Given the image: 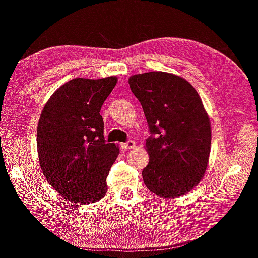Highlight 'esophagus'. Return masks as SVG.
<instances>
[{
	"mask_svg": "<svg viewBox=\"0 0 258 258\" xmlns=\"http://www.w3.org/2000/svg\"><path fill=\"white\" fill-rule=\"evenodd\" d=\"M134 147H135V142L133 141V140H128V141L121 143V148H123L124 150L132 149V148H134Z\"/></svg>",
	"mask_w": 258,
	"mask_h": 258,
	"instance_id": "34e87169",
	"label": "esophagus"
}]
</instances>
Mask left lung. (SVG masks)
<instances>
[{"mask_svg":"<svg viewBox=\"0 0 258 258\" xmlns=\"http://www.w3.org/2000/svg\"><path fill=\"white\" fill-rule=\"evenodd\" d=\"M128 83L150 132L143 182L160 197L186 194L202 180L211 152V123L202 99L189 82L164 72L133 75Z\"/></svg>","mask_w":258,"mask_h":258,"instance_id":"8db88e82","label":"left lung"}]
</instances>
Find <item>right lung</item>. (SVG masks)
Returning <instances> with one entry per match:
<instances>
[{
	"mask_svg": "<svg viewBox=\"0 0 258 258\" xmlns=\"http://www.w3.org/2000/svg\"><path fill=\"white\" fill-rule=\"evenodd\" d=\"M117 83L75 78L59 87L43 108L37 151L47 182L64 199L95 203L107 192V176L119 154L107 143L100 110Z\"/></svg>",
	"mask_w": 258,
	"mask_h": 258,
	"instance_id": "add662e5",
	"label": "right lung"
}]
</instances>
